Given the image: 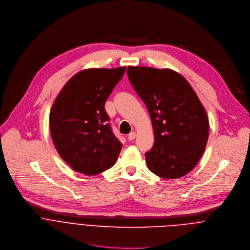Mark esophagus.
I'll return each mask as SVG.
<instances>
[{
    "label": "esophagus",
    "instance_id": "34e87169",
    "mask_svg": "<svg viewBox=\"0 0 250 250\" xmlns=\"http://www.w3.org/2000/svg\"><path fill=\"white\" fill-rule=\"evenodd\" d=\"M136 136H137L136 132H131V133L128 135V140H129V141H132V140H134V139L136 138Z\"/></svg>",
    "mask_w": 250,
    "mask_h": 250
}]
</instances>
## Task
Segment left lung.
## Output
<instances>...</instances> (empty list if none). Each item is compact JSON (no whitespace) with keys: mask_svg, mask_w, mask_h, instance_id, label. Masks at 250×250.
Wrapping results in <instances>:
<instances>
[{"mask_svg":"<svg viewBox=\"0 0 250 250\" xmlns=\"http://www.w3.org/2000/svg\"><path fill=\"white\" fill-rule=\"evenodd\" d=\"M127 74L154 129V146L145 154L148 169L167 179L186 175L200 161L209 137V119L200 99L171 69L129 66Z\"/></svg>","mask_w":250,"mask_h":250,"instance_id":"left-lung-1","label":"left lung"}]
</instances>
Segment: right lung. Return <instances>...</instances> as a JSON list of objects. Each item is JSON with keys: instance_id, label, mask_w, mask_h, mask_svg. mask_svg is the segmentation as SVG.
<instances>
[{"instance_id": "1", "label": "right lung", "mask_w": 250, "mask_h": 250, "mask_svg": "<svg viewBox=\"0 0 250 250\" xmlns=\"http://www.w3.org/2000/svg\"><path fill=\"white\" fill-rule=\"evenodd\" d=\"M126 67L90 68L73 76L50 110L52 141L60 157L77 172L101 173L114 166L122 144L107 122L104 104Z\"/></svg>"}]
</instances>
